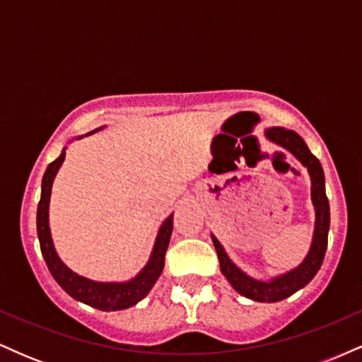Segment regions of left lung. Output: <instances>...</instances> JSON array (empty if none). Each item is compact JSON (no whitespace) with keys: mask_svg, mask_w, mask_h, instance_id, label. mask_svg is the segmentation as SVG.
<instances>
[{"mask_svg":"<svg viewBox=\"0 0 362 362\" xmlns=\"http://www.w3.org/2000/svg\"><path fill=\"white\" fill-rule=\"evenodd\" d=\"M265 138L272 141V143L279 144L281 148L288 149L291 155L296 158L303 167H306L310 173L311 202H313L315 207V231L308 255L293 271L281 274V276L272 277L269 281H260L255 279V277H250L242 269L236 267L230 257H228V253L224 252L219 240L214 235H211V238H213L214 248L218 252L223 276L233 286L235 291H238L242 296L248 298V300L259 303H276L286 300L291 294L305 288L313 279L315 274L320 271V267H322L323 257H325L327 252L328 228H330V206H328V199L325 194V175H323L322 165H320L318 158L306 146L301 136L298 132L291 131V129L271 127L265 129Z\"/></svg>","mask_w":362,"mask_h":362,"instance_id":"8db88e82","label":"left lung"}]
</instances>
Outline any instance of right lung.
Wrapping results in <instances>:
<instances>
[{"instance_id":"add662e5","label":"right lung","mask_w":362,"mask_h":362,"mask_svg":"<svg viewBox=\"0 0 362 362\" xmlns=\"http://www.w3.org/2000/svg\"><path fill=\"white\" fill-rule=\"evenodd\" d=\"M81 138L83 136L76 139ZM64 156L66 148L62 149L59 158L54 160L47 167V170H45L42 177L40 202L39 207H37V235H39L40 252H42L45 264H47L49 271H51L52 277L56 279L57 284H59L69 296L74 298V300L102 311H117L126 310L129 306H134L136 303L143 300L149 291H151L155 282L158 281V277H160V274L163 272L165 253H167L170 236H172L173 231V214H170L160 226V230H158L151 257H149L148 264L144 265L143 271H141L134 279L126 282H98L86 279V277L83 276H78L76 272H73L71 269L57 257L56 248H54L52 243L51 228H49V201H51L52 182L56 173L59 172L62 161H64Z\"/></svg>"}]
</instances>
